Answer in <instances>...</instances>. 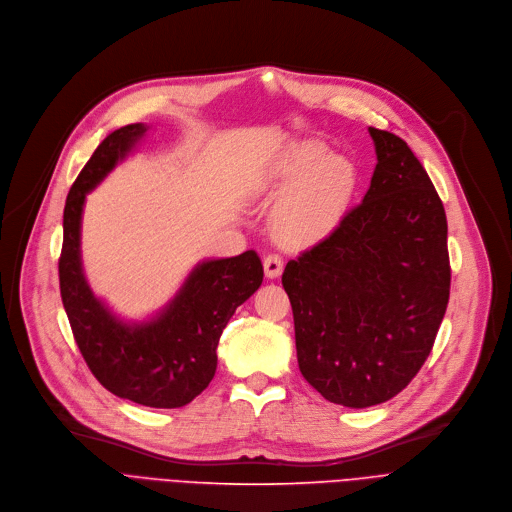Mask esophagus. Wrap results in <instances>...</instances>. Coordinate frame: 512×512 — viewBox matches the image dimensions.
<instances>
[{"instance_id": "obj_1", "label": "esophagus", "mask_w": 512, "mask_h": 512, "mask_svg": "<svg viewBox=\"0 0 512 512\" xmlns=\"http://www.w3.org/2000/svg\"><path fill=\"white\" fill-rule=\"evenodd\" d=\"M263 269H265V275L269 277V280H273V277H280L284 271V259L277 253H269L263 259Z\"/></svg>"}]
</instances>
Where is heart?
I'll return each instance as SVG.
<instances>
[{"instance_id": "obj_1", "label": "heart", "mask_w": 512, "mask_h": 512, "mask_svg": "<svg viewBox=\"0 0 512 512\" xmlns=\"http://www.w3.org/2000/svg\"><path fill=\"white\" fill-rule=\"evenodd\" d=\"M273 188L288 192L273 208L275 237L286 247L304 249L327 239L341 224L355 194V169L341 155L324 157L312 143L292 147L273 173Z\"/></svg>"}]
</instances>
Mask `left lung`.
Returning a JSON list of instances; mask_svg holds the SVG:
<instances>
[{"mask_svg":"<svg viewBox=\"0 0 512 512\" xmlns=\"http://www.w3.org/2000/svg\"><path fill=\"white\" fill-rule=\"evenodd\" d=\"M378 165L363 202L288 261L298 365L329 402L382 404L427 361L449 302L443 202L400 136L371 128Z\"/></svg>","mask_w":512,"mask_h":512,"instance_id":"1","label":"left lung"}]
</instances>
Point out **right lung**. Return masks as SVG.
I'll use <instances>...</instances> for the list:
<instances>
[{
  "label": "right lung",
  "instance_id": "obj_1",
  "mask_svg": "<svg viewBox=\"0 0 512 512\" xmlns=\"http://www.w3.org/2000/svg\"><path fill=\"white\" fill-rule=\"evenodd\" d=\"M145 124L108 134L71 185L63 212L59 284L75 343L112 394L151 408L190 404L216 374V347L235 310L263 282L255 251L196 265L161 314L141 324L118 320L91 294L79 253L85 196L145 136Z\"/></svg>",
  "mask_w": 512,
  "mask_h": 512
}]
</instances>
